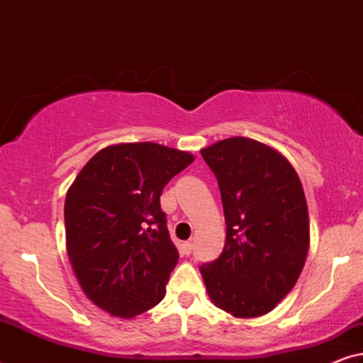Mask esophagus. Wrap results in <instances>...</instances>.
Masks as SVG:
<instances>
[{"mask_svg":"<svg viewBox=\"0 0 363 363\" xmlns=\"http://www.w3.org/2000/svg\"><path fill=\"white\" fill-rule=\"evenodd\" d=\"M192 250H194V243L192 242H184L182 243V253L186 255V256H189L190 253H192Z\"/></svg>","mask_w":363,"mask_h":363,"instance_id":"obj_1","label":"esophagus"}]
</instances>
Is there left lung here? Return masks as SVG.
Here are the masks:
<instances>
[{
    "instance_id": "1",
    "label": "left lung",
    "mask_w": 363,
    "mask_h": 363,
    "mask_svg": "<svg viewBox=\"0 0 363 363\" xmlns=\"http://www.w3.org/2000/svg\"><path fill=\"white\" fill-rule=\"evenodd\" d=\"M216 174L225 243L200 267L213 304L233 317L267 314L296 284L309 250L303 184L279 150L250 138H229L200 150Z\"/></svg>"
}]
</instances>
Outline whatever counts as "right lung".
<instances>
[{
  "mask_svg": "<svg viewBox=\"0 0 363 363\" xmlns=\"http://www.w3.org/2000/svg\"><path fill=\"white\" fill-rule=\"evenodd\" d=\"M195 160L155 143H123L96 153L65 196V240L73 272L91 303L133 318L167 293L179 253L160 195Z\"/></svg>",
  "mask_w": 363,
  "mask_h": 363,
  "instance_id": "right-lung-1",
  "label": "right lung"
}]
</instances>
